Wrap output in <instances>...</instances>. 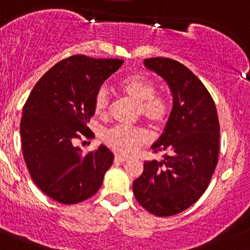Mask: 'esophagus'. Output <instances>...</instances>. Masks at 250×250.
<instances>
[{
  "label": "esophagus",
  "mask_w": 250,
  "mask_h": 250,
  "mask_svg": "<svg viewBox=\"0 0 250 250\" xmlns=\"http://www.w3.org/2000/svg\"><path fill=\"white\" fill-rule=\"evenodd\" d=\"M127 159L124 158V156H120V155H115L114 156V161L115 163H125Z\"/></svg>",
  "instance_id": "esophagus-1"
}]
</instances>
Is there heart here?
Returning a JSON list of instances; mask_svg holds the SVG:
<instances>
[{
	"label": "heart",
	"instance_id": "b5f03b06",
	"mask_svg": "<svg viewBox=\"0 0 250 250\" xmlns=\"http://www.w3.org/2000/svg\"><path fill=\"white\" fill-rule=\"evenodd\" d=\"M120 90L126 97L137 102V114L154 127L166 123L169 114L168 101L163 95L156 94V84L146 76L133 74L126 77L120 83ZM94 109L100 117H106L109 109L107 90L100 87L94 96ZM104 142L113 151L122 155H131L148 142V135L142 127L117 126L104 133Z\"/></svg>",
	"mask_w": 250,
	"mask_h": 250
}]
</instances>
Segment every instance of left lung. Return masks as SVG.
I'll use <instances>...</instances> for the list:
<instances>
[{"mask_svg":"<svg viewBox=\"0 0 250 250\" xmlns=\"http://www.w3.org/2000/svg\"><path fill=\"white\" fill-rule=\"evenodd\" d=\"M144 66L164 78L173 96L164 133L151 146L155 153L169 154L146 161L132 189L149 213L169 217L194 205L207 189L219 155V119L212 96L189 68L167 58L146 59Z\"/></svg>","mask_w":250,"mask_h":250,"instance_id":"1","label":"left lung"}]
</instances>
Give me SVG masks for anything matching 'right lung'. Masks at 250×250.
<instances>
[{"mask_svg":"<svg viewBox=\"0 0 250 250\" xmlns=\"http://www.w3.org/2000/svg\"><path fill=\"white\" fill-rule=\"evenodd\" d=\"M119 59L73 55L54 65L36 83L22 108V154L30 176L47 196L63 205L85 201L97 192L113 164L101 144L84 154L74 140L91 137L94 96L119 69Z\"/></svg>","mask_w":250,"mask_h":250,"instance_id":"obj_1","label":"right lung"}]
</instances>
